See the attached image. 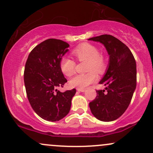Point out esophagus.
Here are the masks:
<instances>
[{"label": "esophagus", "mask_w": 153, "mask_h": 153, "mask_svg": "<svg viewBox=\"0 0 153 153\" xmlns=\"http://www.w3.org/2000/svg\"><path fill=\"white\" fill-rule=\"evenodd\" d=\"M77 91H78V92H85V88H77Z\"/></svg>", "instance_id": "34e87169"}]
</instances>
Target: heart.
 Masks as SVG:
<instances>
[{
  "instance_id": "b5f03b06",
  "label": "heart",
  "mask_w": 153,
  "mask_h": 153,
  "mask_svg": "<svg viewBox=\"0 0 153 153\" xmlns=\"http://www.w3.org/2000/svg\"><path fill=\"white\" fill-rule=\"evenodd\" d=\"M79 62L86 61V71L85 74L76 75L70 80L72 87L84 88L98 79L96 73L101 74L106 69V62L103 56L99 53L97 47L89 43H82L75 47L72 52ZM76 63L73 59L64 57L60 60L61 71L66 76L70 77L75 72Z\"/></svg>"
}]
</instances>
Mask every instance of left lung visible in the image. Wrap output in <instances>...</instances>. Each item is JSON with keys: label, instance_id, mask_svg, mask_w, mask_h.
Returning a JSON list of instances; mask_svg holds the SVG:
<instances>
[{"label": "left lung", "instance_id": "1", "mask_svg": "<svg viewBox=\"0 0 153 153\" xmlns=\"http://www.w3.org/2000/svg\"><path fill=\"white\" fill-rule=\"evenodd\" d=\"M103 44L109 55L108 68L100 84L105 90L96 91L97 96L89 103L93 115L102 122H111L124 113L129 106L137 85L136 62L124 43L111 35L88 39Z\"/></svg>", "mask_w": 153, "mask_h": 153}]
</instances>
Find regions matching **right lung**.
Wrapping results in <instances>:
<instances>
[{
  "label": "right lung",
  "instance_id": "1",
  "mask_svg": "<svg viewBox=\"0 0 153 153\" xmlns=\"http://www.w3.org/2000/svg\"><path fill=\"white\" fill-rule=\"evenodd\" d=\"M65 42L49 39L31 50L24 69L26 95L33 110L41 118L57 122L71 110V101L76 90L60 92L68 82L60 69V60L68 51Z\"/></svg>",
  "mask_w": 153,
  "mask_h": 153
}]
</instances>
